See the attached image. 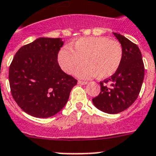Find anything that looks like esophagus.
Instances as JSON below:
<instances>
[{
    "instance_id": "esophagus-1",
    "label": "esophagus",
    "mask_w": 156,
    "mask_h": 156,
    "mask_svg": "<svg viewBox=\"0 0 156 156\" xmlns=\"http://www.w3.org/2000/svg\"><path fill=\"white\" fill-rule=\"evenodd\" d=\"M78 85H82V86H84V85H86V84H87V82H83V81H78Z\"/></svg>"
}]
</instances>
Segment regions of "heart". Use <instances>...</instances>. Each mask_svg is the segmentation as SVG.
I'll return each instance as SVG.
<instances>
[{"label":"heart","mask_w":156,"mask_h":156,"mask_svg":"<svg viewBox=\"0 0 156 156\" xmlns=\"http://www.w3.org/2000/svg\"><path fill=\"white\" fill-rule=\"evenodd\" d=\"M123 57L122 46L109 37H81L64 47L58 53V63L63 71L74 74L82 62L86 63L77 71L82 78L97 76L100 79L109 78L119 69Z\"/></svg>","instance_id":"1"}]
</instances>
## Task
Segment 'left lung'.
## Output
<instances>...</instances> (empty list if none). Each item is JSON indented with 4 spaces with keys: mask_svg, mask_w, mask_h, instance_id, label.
Here are the masks:
<instances>
[{
    "mask_svg": "<svg viewBox=\"0 0 156 156\" xmlns=\"http://www.w3.org/2000/svg\"><path fill=\"white\" fill-rule=\"evenodd\" d=\"M113 34L122 46V60L110 78L100 82L101 93L93 99L95 107L108 114H118L130 107L140 93L144 77V66L138 46L122 35Z\"/></svg>",
    "mask_w": 156,
    "mask_h": 156,
    "instance_id": "left-lung-1",
    "label": "left lung"
}]
</instances>
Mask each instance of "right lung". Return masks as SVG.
Listing matches in <instances>:
<instances>
[{
	"label": "right lung",
	"instance_id": "add662e5",
	"mask_svg": "<svg viewBox=\"0 0 156 156\" xmlns=\"http://www.w3.org/2000/svg\"><path fill=\"white\" fill-rule=\"evenodd\" d=\"M62 38L39 37L16 52L9 67L11 93L22 110L48 118L63 109L77 81L57 61Z\"/></svg>",
	"mask_w": 156,
	"mask_h": 156
}]
</instances>
